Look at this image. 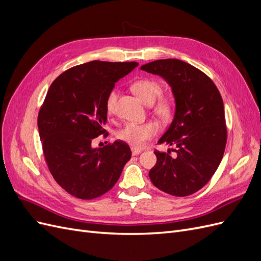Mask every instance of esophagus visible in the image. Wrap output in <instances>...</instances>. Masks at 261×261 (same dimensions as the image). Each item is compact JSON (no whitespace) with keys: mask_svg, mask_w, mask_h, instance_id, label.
Returning a JSON list of instances; mask_svg holds the SVG:
<instances>
[{"mask_svg":"<svg viewBox=\"0 0 261 261\" xmlns=\"http://www.w3.org/2000/svg\"><path fill=\"white\" fill-rule=\"evenodd\" d=\"M141 151L139 149H135V148H132V154L133 155H138Z\"/></svg>","mask_w":261,"mask_h":261,"instance_id":"34e87169","label":"esophagus"}]
</instances>
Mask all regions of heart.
Here are the masks:
<instances>
[{"label":"heart","mask_w":261,"mask_h":261,"mask_svg":"<svg viewBox=\"0 0 261 261\" xmlns=\"http://www.w3.org/2000/svg\"><path fill=\"white\" fill-rule=\"evenodd\" d=\"M132 89L143 100L144 103L147 106L152 105V112L161 121L167 122L170 120L173 114V102L169 97L161 96L163 89L159 82L153 80H140L132 85ZM115 103L116 91L112 90L108 94L106 100V110L108 114L114 113ZM158 132H159V126L153 121H148L141 124L128 123L117 132L116 137L134 148L140 149L144 148L149 140L155 137Z\"/></svg>","instance_id":"b5f03b06"}]
</instances>
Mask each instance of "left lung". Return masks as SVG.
I'll return each mask as SVG.
<instances>
[{"instance_id": "1", "label": "left lung", "mask_w": 261, "mask_h": 261, "mask_svg": "<svg viewBox=\"0 0 261 261\" xmlns=\"http://www.w3.org/2000/svg\"><path fill=\"white\" fill-rule=\"evenodd\" d=\"M164 78L175 99V114L159 144L174 146L175 156L154 151L149 177L160 191L177 197L198 192L215 174L226 145L224 106L210 78L188 63L156 60L140 67Z\"/></svg>"}]
</instances>
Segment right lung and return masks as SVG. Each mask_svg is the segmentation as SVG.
I'll use <instances>...</instances> for the list:
<instances>
[{
    "label": "right lung",
    "mask_w": 261,
    "mask_h": 261,
    "mask_svg": "<svg viewBox=\"0 0 261 261\" xmlns=\"http://www.w3.org/2000/svg\"><path fill=\"white\" fill-rule=\"evenodd\" d=\"M137 66L136 62L91 61L62 73L46 93L38 115L43 154L53 178L77 198L93 199L109 192L130 159L124 141L103 148H92L91 141L108 136V94Z\"/></svg>",
    "instance_id": "add662e5"
}]
</instances>
